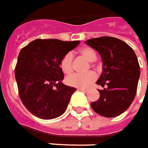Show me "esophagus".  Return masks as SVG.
Wrapping results in <instances>:
<instances>
[{"mask_svg": "<svg viewBox=\"0 0 148 148\" xmlns=\"http://www.w3.org/2000/svg\"><path fill=\"white\" fill-rule=\"evenodd\" d=\"M78 90L82 91L84 92H88V89H86V88H78Z\"/></svg>", "mask_w": 148, "mask_h": 148, "instance_id": "34e87169", "label": "esophagus"}]
</instances>
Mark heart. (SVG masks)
Segmentation results:
<instances>
[{"label": "heart", "instance_id": "1", "mask_svg": "<svg viewBox=\"0 0 148 148\" xmlns=\"http://www.w3.org/2000/svg\"><path fill=\"white\" fill-rule=\"evenodd\" d=\"M79 54L82 56L88 62H94L97 58L96 52L93 49L85 47L79 50ZM60 68L65 74H71L73 72V56L68 52L63 56L60 60ZM96 74L93 72L87 74H74L66 77V82L71 86L79 88H88L96 80Z\"/></svg>", "mask_w": 148, "mask_h": 148}]
</instances>
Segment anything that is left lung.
<instances>
[{
  "label": "left lung",
  "mask_w": 148,
  "mask_h": 148,
  "mask_svg": "<svg viewBox=\"0 0 148 148\" xmlns=\"http://www.w3.org/2000/svg\"><path fill=\"white\" fill-rule=\"evenodd\" d=\"M85 43L99 52L103 71L96 84L99 99L91 103L96 113L107 118L120 115L130 108L136 94L140 68L135 52L123 40L112 37L89 39Z\"/></svg>",
  "instance_id": "obj_1"
}]
</instances>
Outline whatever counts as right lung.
I'll return each instance as SVG.
<instances>
[{"instance_id": "1", "label": "right lung", "mask_w": 148, "mask_h": 148, "mask_svg": "<svg viewBox=\"0 0 148 148\" xmlns=\"http://www.w3.org/2000/svg\"><path fill=\"white\" fill-rule=\"evenodd\" d=\"M79 40L36 39L21 49L15 69L23 105L39 119H53L66 110L76 88L64 85L60 60Z\"/></svg>"}]
</instances>
